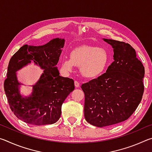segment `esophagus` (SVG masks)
<instances>
[{"mask_svg": "<svg viewBox=\"0 0 152 152\" xmlns=\"http://www.w3.org/2000/svg\"><path fill=\"white\" fill-rule=\"evenodd\" d=\"M74 85H75L76 88H78V87L80 86V83L78 81H75L74 82Z\"/></svg>", "mask_w": 152, "mask_h": 152, "instance_id": "34e87169", "label": "esophagus"}]
</instances>
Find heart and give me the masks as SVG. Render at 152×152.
<instances>
[{
    "label": "heart",
    "instance_id": "heart-1",
    "mask_svg": "<svg viewBox=\"0 0 152 152\" xmlns=\"http://www.w3.org/2000/svg\"><path fill=\"white\" fill-rule=\"evenodd\" d=\"M70 58L61 61V70L71 72L74 66L80 67L82 75L86 78H95L101 75L107 68L109 55L104 49L82 45L74 48L70 53Z\"/></svg>",
    "mask_w": 152,
    "mask_h": 152
}]
</instances>
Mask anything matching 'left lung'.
Masks as SVG:
<instances>
[{
  "instance_id": "left-lung-1",
  "label": "left lung",
  "mask_w": 152,
  "mask_h": 152,
  "mask_svg": "<svg viewBox=\"0 0 152 152\" xmlns=\"http://www.w3.org/2000/svg\"><path fill=\"white\" fill-rule=\"evenodd\" d=\"M102 39L112 46L114 61L104 74L81 86L85 95V119L99 127L124 121L134 113L142 99L145 74L129 43Z\"/></svg>"
}]
</instances>
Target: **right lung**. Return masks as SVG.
Returning a JSON list of instances; mask_svg holds the SVG:
<instances>
[{
    "mask_svg": "<svg viewBox=\"0 0 152 152\" xmlns=\"http://www.w3.org/2000/svg\"><path fill=\"white\" fill-rule=\"evenodd\" d=\"M65 39L55 38L39 46L24 45L12 56L4 89L10 108L18 119L35 125H51L61 116V105L74 89L72 79L60 76L56 66ZM31 62L43 69L29 96L20 93L16 72Z\"/></svg>",
    "mask_w": 152,
    "mask_h": 152,
    "instance_id": "obj_1",
    "label": "right lung"
}]
</instances>
